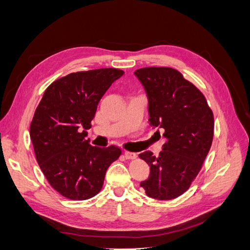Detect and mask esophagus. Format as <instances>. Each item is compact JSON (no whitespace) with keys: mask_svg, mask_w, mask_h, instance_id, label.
I'll return each instance as SVG.
<instances>
[{"mask_svg":"<svg viewBox=\"0 0 250 250\" xmlns=\"http://www.w3.org/2000/svg\"><path fill=\"white\" fill-rule=\"evenodd\" d=\"M125 157L126 158V160H134V158L137 157V154L133 153V152L125 151Z\"/></svg>","mask_w":250,"mask_h":250,"instance_id":"obj_1","label":"esophagus"}]
</instances>
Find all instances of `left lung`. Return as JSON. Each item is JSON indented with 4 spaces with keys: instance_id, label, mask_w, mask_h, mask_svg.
I'll return each mask as SVG.
<instances>
[{
    "instance_id": "8db88e82",
    "label": "left lung",
    "mask_w": 250,
    "mask_h": 250,
    "mask_svg": "<svg viewBox=\"0 0 250 250\" xmlns=\"http://www.w3.org/2000/svg\"><path fill=\"white\" fill-rule=\"evenodd\" d=\"M147 97L149 125L164 131L157 157L140 154L149 176L140 186L149 198L171 200L187 190L210 151L214 119L207 99L196 86L171 67H144L134 72ZM161 137V135H160Z\"/></svg>"
}]
</instances>
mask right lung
<instances>
[{
    "label": "right lung",
    "instance_id": "right-lung-1",
    "mask_svg": "<svg viewBox=\"0 0 250 250\" xmlns=\"http://www.w3.org/2000/svg\"><path fill=\"white\" fill-rule=\"evenodd\" d=\"M125 72L98 69L76 72L54 81L44 92L30 125L36 158L51 187L72 200L101 191L106 171L118 160L116 146H92L90 129L98 103Z\"/></svg>",
    "mask_w": 250,
    "mask_h": 250
}]
</instances>
